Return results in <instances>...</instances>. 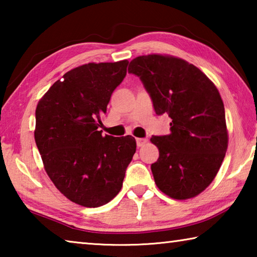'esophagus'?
Here are the masks:
<instances>
[{
    "label": "esophagus",
    "mask_w": 257,
    "mask_h": 257,
    "mask_svg": "<svg viewBox=\"0 0 257 257\" xmlns=\"http://www.w3.org/2000/svg\"><path fill=\"white\" fill-rule=\"evenodd\" d=\"M136 143H137V146L138 147H142V146H144L146 144L147 139L146 138H137L136 139Z\"/></svg>",
    "instance_id": "esophagus-1"
}]
</instances>
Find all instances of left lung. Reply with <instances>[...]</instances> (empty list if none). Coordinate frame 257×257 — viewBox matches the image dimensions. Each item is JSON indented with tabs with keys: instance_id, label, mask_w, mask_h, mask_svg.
<instances>
[{
	"instance_id": "1",
	"label": "left lung",
	"mask_w": 257,
	"mask_h": 257,
	"mask_svg": "<svg viewBox=\"0 0 257 257\" xmlns=\"http://www.w3.org/2000/svg\"><path fill=\"white\" fill-rule=\"evenodd\" d=\"M158 115L171 119L170 134L152 136L160 156L151 165L156 186L175 199L195 197L214 179L228 147L222 99L214 84L185 60L158 54L134 59Z\"/></svg>"
}]
</instances>
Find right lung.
Returning <instances> with one entry per match:
<instances>
[{
  "mask_svg": "<svg viewBox=\"0 0 257 257\" xmlns=\"http://www.w3.org/2000/svg\"><path fill=\"white\" fill-rule=\"evenodd\" d=\"M128 63L72 69L37 104L35 142L45 170L56 188L81 206H102L114 198L136 152L134 137L103 136L98 129Z\"/></svg>",
  "mask_w": 257,
  "mask_h": 257,
  "instance_id": "right-lung-1",
  "label": "right lung"
}]
</instances>
